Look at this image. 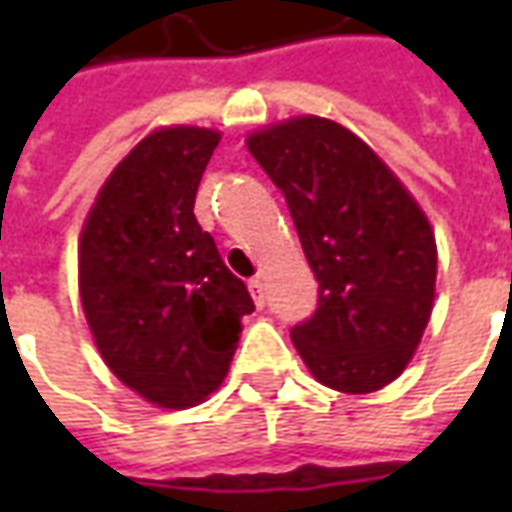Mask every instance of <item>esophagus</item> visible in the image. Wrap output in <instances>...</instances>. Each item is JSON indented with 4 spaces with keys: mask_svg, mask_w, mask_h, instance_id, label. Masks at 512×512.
Returning a JSON list of instances; mask_svg holds the SVG:
<instances>
[{
    "mask_svg": "<svg viewBox=\"0 0 512 512\" xmlns=\"http://www.w3.org/2000/svg\"><path fill=\"white\" fill-rule=\"evenodd\" d=\"M249 293H252V299H255L257 307H266V282H263V279H252V282H249Z\"/></svg>",
    "mask_w": 512,
    "mask_h": 512,
    "instance_id": "esophagus-1",
    "label": "esophagus"
}]
</instances>
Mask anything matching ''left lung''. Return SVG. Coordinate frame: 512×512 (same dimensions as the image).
I'll return each instance as SVG.
<instances>
[{"instance_id":"obj_1","label":"left lung","mask_w":512,"mask_h":512,"mask_svg":"<svg viewBox=\"0 0 512 512\" xmlns=\"http://www.w3.org/2000/svg\"><path fill=\"white\" fill-rule=\"evenodd\" d=\"M299 233L318 307L290 329L323 386L348 395L395 381L436 296L428 216L370 147L326 117H293L246 139Z\"/></svg>"}]
</instances>
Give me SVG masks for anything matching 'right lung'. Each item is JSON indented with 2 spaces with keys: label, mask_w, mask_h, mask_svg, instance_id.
<instances>
[{
  "label": "right lung",
  "mask_w": 512,
  "mask_h": 512,
  "mask_svg": "<svg viewBox=\"0 0 512 512\" xmlns=\"http://www.w3.org/2000/svg\"><path fill=\"white\" fill-rule=\"evenodd\" d=\"M211 128L147 134L84 222L79 293L95 345L128 389L161 408L202 403L227 376L255 301L194 216Z\"/></svg>",
  "instance_id": "obj_1"
}]
</instances>
